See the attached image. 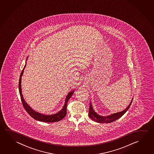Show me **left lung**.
Masks as SVG:
<instances>
[{"label":"left lung","instance_id":"1","mask_svg":"<svg viewBox=\"0 0 154 154\" xmlns=\"http://www.w3.org/2000/svg\"><path fill=\"white\" fill-rule=\"evenodd\" d=\"M133 100V99H132ZM132 100L130 103L129 106L127 107L124 110L119 112H117L116 113L112 114L111 115L108 116H102L98 115L96 112H94L92 107L91 103L90 104V108H89V116L91 119L94 121L100 123H111L112 122L116 121L117 119H119L121 117L123 116L124 113L127 112L128 110L130 108V105L131 104Z\"/></svg>","mask_w":154,"mask_h":154}]
</instances>
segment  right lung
<instances>
[{"mask_svg":"<svg viewBox=\"0 0 154 154\" xmlns=\"http://www.w3.org/2000/svg\"><path fill=\"white\" fill-rule=\"evenodd\" d=\"M26 66V65H25L24 68L22 70V72L20 73V76L19 78V91L20 96V98L22 100V104L24 106L25 110L26 111L27 113L30 115V116L32 117L33 119H35L37 121L41 122H56L62 120L64 117L66 116L67 111H66V108H67V103L70 100L71 97L73 94V92L74 91L72 92H70L66 96V100H65V104L64 105L63 108L60 112L58 113H55L54 115H44L41 113H38V112H36L35 111L33 110L31 108L30 106L27 104L26 102L24 100V97L23 96L22 92V88H21V79H22V76L23 75V73L24 72L25 68Z\"/></svg>","mask_w":154,"mask_h":154,"instance_id":"add662e5","label":"right lung"}]
</instances>
